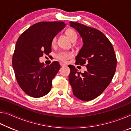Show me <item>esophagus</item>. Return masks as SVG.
Masks as SVG:
<instances>
[{
    "label": "esophagus",
    "mask_w": 131,
    "mask_h": 131,
    "mask_svg": "<svg viewBox=\"0 0 131 131\" xmlns=\"http://www.w3.org/2000/svg\"><path fill=\"white\" fill-rule=\"evenodd\" d=\"M60 65H61V66H66V65L65 63H60Z\"/></svg>",
    "instance_id": "esophagus-1"
}]
</instances>
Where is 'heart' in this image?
<instances>
[{
	"instance_id": "1",
	"label": "heart",
	"mask_w": 131,
	"mask_h": 131,
	"mask_svg": "<svg viewBox=\"0 0 131 131\" xmlns=\"http://www.w3.org/2000/svg\"><path fill=\"white\" fill-rule=\"evenodd\" d=\"M66 34L67 35V36L69 37L71 41L72 42H75L77 39V35L76 32L75 31L72 29H68L66 31ZM57 39L56 37H54L52 39L51 44L52 45H54L56 43ZM73 57V54L70 52H61L57 55V58L59 59V60L63 62L67 61L68 59H69Z\"/></svg>"
}]
</instances>
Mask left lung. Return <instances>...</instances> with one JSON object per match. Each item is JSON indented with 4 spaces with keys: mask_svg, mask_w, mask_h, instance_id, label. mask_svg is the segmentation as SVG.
I'll return each mask as SVG.
<instances>
[{
    "mask_svg": "<svg viewBox=\"0 0 131 131\" xmlns=\"http://www.w3.org/2000/svg\"><path fill=\"white\" fill-rule=\"evenodd\" d=\"M83 39V46L76 58V63L85 65L87 70L79 72L69 65L73 94L77 98L89 101L99 96L109 85L116 70L117 59L112 43L101 31L78 23L70 22Z\"/></svg>",
    "mask_w": 131,
    "mask_h": 131,
    "instance_id": "obj_1",
    "label": "left lung"
}]
</instances>
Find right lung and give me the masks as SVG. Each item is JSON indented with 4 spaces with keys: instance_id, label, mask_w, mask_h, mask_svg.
Returning a JSON list of instances; mask_svg holds the SVG:
<instances>
[{
    "instance_id": "1",
    "label": "right lung",
    "mask_w": 131,
    "mask_h": 131,
    "mask_svg": "<svg viewBox=\"0 0 131 131\" xmlns=\"http://www.w3.org/2000/svg\"><path fill=\"white\" fill-rule=\"evenodd\" d=\"M65 27L64 22H40L30 26L18 39L13 56V68L19 87L29 96L47 95L52 80L60 68L54 61L45 66L39 62L43 54L51 52L52 39Z\"/></svg>"
}]
</instances>
